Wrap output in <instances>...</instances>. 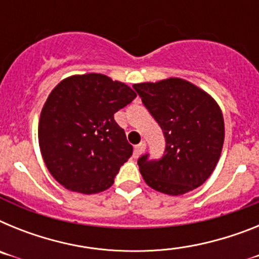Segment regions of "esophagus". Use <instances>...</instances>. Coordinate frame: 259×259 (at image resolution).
<instances>
[{
  "label": "esophagus",
  "instance_id": "esophagus-1",
  "mask_svg": "<svg viewBox=\"0 0 259 259\" xmlns=\"http://www.w3.org/2000/svg\"><path fill=\"white\" fill-rule=\"evenodd\" d=\"M145 148H146L145 141H141L140 144H137V145L135 146V153H136V155L143 154V153L145 152Z\"/></svg>",
  "mask_w": 259,
  "mask_h": 259
}]
</instances>
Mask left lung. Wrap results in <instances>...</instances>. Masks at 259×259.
<instances>
[{"label": "left lung", "mask_w": 259, "mask_h": 259, "mask_svg": "<svg viewBox=\"0 0 259 259\" xmlns=\"http://www.w3.org/2000/svg\"><path fill=\"white\" fill-rule=\"evenodd\" d=\"M141 101L161 125L166 149L161 159L137 161L150 188L170 196L188 193L209 179L221 158L224 119L203 89L180 77L134 84Z\"/></svg>", "instance_id": "8db88e82"}]
</instances>
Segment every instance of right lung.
<instances>
[{
    "instance_id": "1",
    "label": "right lung",
    "mask_w": 259,
    "mask_h": 259,
    "mask_svg": "<svg viewBox=\"0 0 259 259\" xmlns=\"http://www.w3.org/2000/svg\"><path fill=\"white\" fill-rule=\"evenodd\" d=\"M135 97L127 84L96 72L68 76L53 89L41 110L38 145L59 184L83 194L113 185L134 150L114 114Z\"/></svg>"
}]
</instances>
